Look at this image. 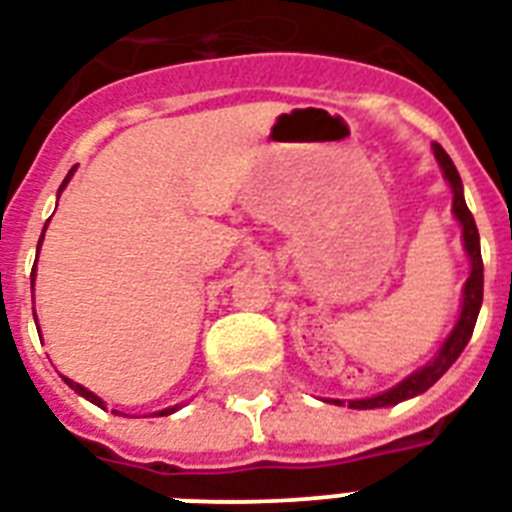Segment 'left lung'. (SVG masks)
I'll use <instances>...</instances> for the list:
<instances>
[{
  "mask_svg": "<svg viewBox=\"0 0 512 512\" xmlns=\"http://www.w3.org/2000/svg\"><path fill=\"white\" fill-rule=\"evenodd\" d=\"M435 157L441 162L443 173L449 178L451 192H454V216L462 224V237H465V251L473 261V269H470V277H467L465 283V293H462V315H459L457 326L451 331V336L446 339V344L441 347V352L435 355L433 363H427L422 371L417 374H411L408 379L398 384V387H392V390L382 392V395H376V398L368 400H350V408H382V406H395L400 400L414 398L419 392H425L427 387H433L438 379H441L454 360L462 355L465 350V344L470 342V336H473L475 320H478V312H481V301H483V261H481V240H478V227H475L473 213L467 211V202L465 194H462V178H459L457 168H454V162L446 152H443L441 144H435ZM339 406H342V400H336Z\"/></svg>",
  "mask_w": 512,
  "mask_h": 512,
  "instance_id": "1",
  "label": "left lung"
}]
</instances>
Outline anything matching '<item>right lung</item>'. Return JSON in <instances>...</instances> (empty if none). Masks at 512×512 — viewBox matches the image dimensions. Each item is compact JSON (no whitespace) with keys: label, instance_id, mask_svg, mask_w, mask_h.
I'll use <instances>...</instances> for the list:
<instances>
[{"label":"right lung","instance_id":"add662e5","mask_svg":"<svg viewBox=\"0 0 512 512\" xmlns=\"http://www.w3.org/2000/svg\"><path fill=\"white\" fill-rule=\"evenodd\" d=\"M71 173H74V170H71ZM71 173H69V176H71ZM69 176H66V181H69ZM66 181H63V184H61V189H63V186H66ZM42 235H45V232H42ZM31 285H34V272H31ZM66 384H69V387H71V390H74V392H79V395H82V398L93 400L95 406H101V408H104V400L98 398V395H93V392H90V390H85V387H82V384L71 382V379H66ZM173 411H176V408H165V411H160V414H162V417H165V414H173Z\"/></svg>","mask_w":512,"mask_h":512}]
</instances>
